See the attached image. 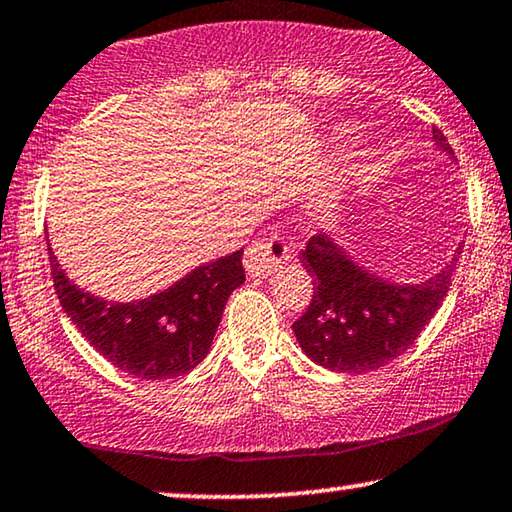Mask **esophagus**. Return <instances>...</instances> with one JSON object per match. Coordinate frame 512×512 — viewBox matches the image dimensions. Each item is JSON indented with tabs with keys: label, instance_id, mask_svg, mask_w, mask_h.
<instances>
[{
	"label": "esophagus",
	"instance_id": "esophagus-1",
	"mask_svg": "<svg viewBox=\"0 0 512 512\" xmlns=\"http://www.w3.org/2000/svg\"><path fill=\"white\" fill-rule=\"evenodd\" d=\"M290 257V248L281 238H262L245 252V269L252 276H271Z\"/></svg>",
	"mask_w": 512,
	"mask_h": 512
}]
</instances>
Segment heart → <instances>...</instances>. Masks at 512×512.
Listing matches in <instances>:
<instances>
[{"mask_svg":"<svg viewBox=\"0 0 512 512\" xmlns=\"http://www.w3.org/2000/svg\"><path fill=\"white\" fill-rule=\"evenodd\" d=\"M340 137L342 139H354L352 137V129H342ZM375 177H378V167L366 165V167H361V170H357V174H354V181H357L361 189H371V184L375 181Z\"/></svg>","mask_w":512,"mask_h":512,"instance_id":"obj_1","label":"heart"}]
</instances>
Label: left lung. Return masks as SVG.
<instances>
[{
  "label": "left lung",
  "mask_w": 512,
  "mask_h": 512,
  "mask_svg": "<svg viewBox=\"0 0 512 512\" xmlns=\"http://www.w3.org/2000/svg\"><path fill=\"white\" fill-rule=\"evenodd\" d=\"M439 151L454 158L449 141L432 127ZM463 243L437 274L418 283H394L354 260L331 234L312 236L300 264L312 276L309 309L293 323L302 352L338 373H366L406 352L442 307Z\"/></svg>",
  "instance_id": "left-lung-1"
}]
</instances>
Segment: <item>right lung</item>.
<instances>
[{
    "label": "right lung",
    "mask_w": 512,
    "mask_h": 512,
    "mask_svg": "<svg viewBox=\"0 0 512 512\" xmlns=\"http://www.w3.org/2000/svg\"><path fill=\"white\" fill-rule=\"evenodd\" d=\"M243 250L200 264L160 293L108 302L70 281L49 245L51 276L63 312L96 352L141 380L177 378L208 357L226 300L243 286Z\"/></svg>",
    "instance_id": "right-lung-1"
}]
</instances>
